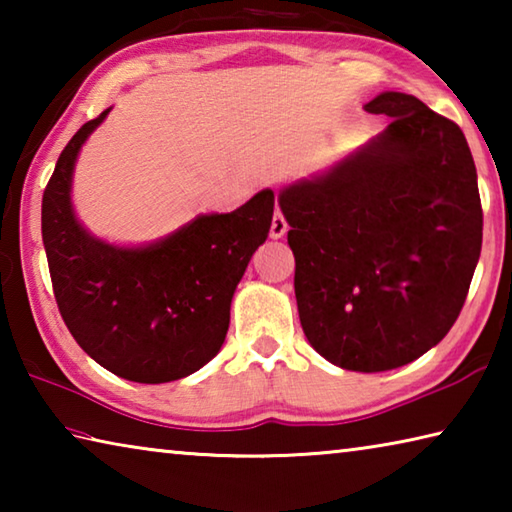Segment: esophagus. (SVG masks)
Wrapping results in <instances>:
<instances>
[{
    "label": "esophagus",
    "mask_w": 512,
    "mask_h": 512,
    "mask_svg": "<svg viewBox=\"0 0 512 512\" xmlns=\"http://www.w3.org/2000/svg\"><path fill=\"white\" fill-rule=\"evenodd\" d=\"M287 230H289L287 219H284V214L280 210H275L273 223H271V237L273 239H282L284 235H287Z\"/></svg>",
    "instance_id": "34e87169"
}]
</instances>
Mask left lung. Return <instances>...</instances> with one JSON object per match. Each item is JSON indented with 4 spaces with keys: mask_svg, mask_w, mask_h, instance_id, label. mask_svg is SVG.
Here are the masks:
<instances>
[{
    "mask_svg": "<svg viewBox=\"0 0 512 512\" xmlns=\"http://www.w3.org/2000/svg\"><path fill=\"white\" fill-rule=\"evenodd\" d=\"M363 108L391 117L386 131L277 203L311 348L339 368L381 372L422 357L456 323L483 210L458 124L404 92Z\"/></svg>",
    "mask_w": 512,
    "mask_h": 512,
    "instance_id": "1",
    "label": "left lung"
}]
</instances>
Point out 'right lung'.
I'll return each mask as SVG.
<instances>
[{"instance_id":"obj_1","label":"right lung","mask_w":512,"mask_h":512,"mask_svg":"<svg viewBox=\"0 0 512 512\" xmlns=\"http://www.w3.org/2000/svg\"><path fill=\"white\" fill-rule=\"evenodd\" d=\"M108 112L83 124L60 153L42 194V241L76 343L117 377L164 384L221 350L232 296L271 230L275 194L264 189L230 214L196 216L158 244H106L76 221L69 189L76 155Z\"/></svg>"}]
</instances>
